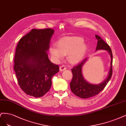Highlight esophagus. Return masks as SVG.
<instances>
[{
  "mask_svg": "<svg viewBox=\"0 0 126 126\" xmlns=\"http://www.w3.org/2000/svg\"><path fill=\"white\" fill-rule=\"evenodd\" d=\"M66 69V67L65 65H62L60 67V70L61 71H65Z\"/></svg>",
  "mask_w": 126,
  "mask_h": 126,
  "instance_id": "1",
  "label": "esophagus"
}]
</instances>
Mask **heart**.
Here are the masks:
<instances>
[{
    "instance_id": "heart-1",
    "label": "heart",
    "mask_w": 126,
    "mask_h": 126,
    "mask_svg": "<svg viewBox=\"0 0 126 126\" xmlns=\"http://www.w3.org/2000/svg\"><path fill=\"white\" fill-rule=\"evenodd\" d=\"M83 38L78 36H65L57 42V47H50L51 58L55 62H59L67 55L68 61L75 64L82 60L86 54L87 46Z\"/></svg>"
}]
</instances>
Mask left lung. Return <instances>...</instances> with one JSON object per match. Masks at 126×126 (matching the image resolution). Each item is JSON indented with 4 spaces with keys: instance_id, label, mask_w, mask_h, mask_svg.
<instances>
[{
    "instance_id": "obj_1",
    "label": "left lung",
    "mask_w": 126,
    "mask_h": 126,
    "mask_svg": "<svg viewBox=\"0 0 126 126\" xmlns=\"http://www.w3.org/2000/svg\"><path fill=\"white\" fill-rule=\"evenodd\" d=\"M95 37L98 40L96 50H106L110 55V70L108 72L107 78L103 82L98 84H93L87 82L84 79L82 74V67L86 62L87 58L84 59L78 65L72 69L73 78L70 83L71 90L75 95L82 98H90L98 94L106 86L111 79L112 74V54L111 48L108 44L101 38L100 36L98 35H95Z\"/></svg>"
}]
</instances>
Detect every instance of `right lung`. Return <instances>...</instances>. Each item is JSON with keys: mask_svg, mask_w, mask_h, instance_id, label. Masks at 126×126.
Masks as SVG:
<instances>
[{"mask_svg": "<svg viewBox=\"0 0 126 126\" xmlns=\"http://www.w3.org/2000/svg\"><path fill=\"white\" fill-rule=\"evenodd\" d=\"M54 33L50 28L32 29L17 44L14 68L20 88L28 95L37 98L45 95L51 87L52 76L59 71L47 52Z\"/></svg>", "mask_w": 126, "mask_h": 126, "instance_id": "1", "label": "right lung"}]
</instances>
